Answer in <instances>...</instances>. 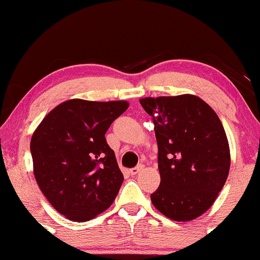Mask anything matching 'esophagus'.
<instances>
[{
  "label": "esophagus",
  "instance_id": "34e87169",
  "mask_svg": "<svg viewBox=\"0 0 260 260\" xmlns=\"http://www.w3.org/2000/svg\"><path fill=\"white\" fill-rule=\"evenodd\" d=\"M143 168H144L143 165H138L137 167H135V168L130 169V174H131V175H137V174L140 173L141 170H143Z\"/></svg>",
  "mask_w": 260,
  "mask_h": 260
}]
</instances>
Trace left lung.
Segmentation results:
<instances>
[{
    "label": "left lung",
    "mask_w": 260,
    "mask_h": 260,
    "mask_svg": "<svg viewBox=\"0 0 260 260\" xmlns=\"http://www.w3.org/2000/svg\"><path fill=\"white\" fill-rule=\"evenodd\" d=\"M152 117L161 183L151 202L167 218L190 221L211 208L230 173V145L214 110L194 94L140 99Z\"/></svg>",
    "instance_id": "obj_1"
}]
</instances>
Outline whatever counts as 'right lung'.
<instances>
[{
	"mask_svg": "<svg viewBox=\"0 0 260 260\" xmlns=\"http://www.w3.org/2000/svg\"><path fill=\"white\" fill-rule=\"evenodd\" d=\"M125 101L70 99L48 112L30 140L42 194L72 221L91 220L112 205L124 177L105 134Z\"/></svg>",
	"mask_w": 260,
	"mask_h": 260,
	"instance_id": "add662e5",
	"label": "right lung"
}]
</instances>
